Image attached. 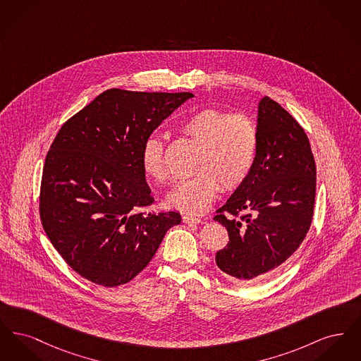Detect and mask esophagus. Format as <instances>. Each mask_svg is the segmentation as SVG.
Masks as SVG:
<instances>
[{
  "mask_svg": "<svg viewBox=\"0 0 361 361\" xmlns=\"http://www.w3.org/2000/svg\"><path fill=\"white\" fill-rule=\"evenodd\" d=\"M183 222L187 224H197L202 222V219L192 216V215H183Z\"/></svg>",
  "mask_w": 361,
  "mask_h": 361,
  "instance_id": "obj_1",
  "label": "esophagus"
}]
</instances>
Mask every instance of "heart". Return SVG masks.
Returning <instances> with one entry per match:
<instances>
[{
	"mask_svg": "<svg viewBox=\"0 0 361 361\" xmlns=\"http://www.w3.org/2000/svg\"><path fill=\"white\" fill-rule=\"evenodd\" d=\"M181 133L202 146L195 171L197 174L180 180L166 196V204L188 214H202L218 196L221 185L234 190L247 180L258 153V130L245 114L221 109H203L188 116L180 126ZM162 137H146L140 152L145 174L164 181L166 177Z\"/></svg>",
	"mask_w": 361,
	"mask_h": 361,
	"instance_id": "heart-1",
	"label": "heart"
}]
</instances>
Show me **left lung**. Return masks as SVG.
<instances>
[{
	"label": "left lung",
	"mask_w": 361,
	"mask_h": 361,
	"mask_svg": "<svg viewBox=\"0 0 361 361\" xmlns=\"http://www.w3.org/2000/svg\"><path fill=\"white\" fill-rule=\"evenodd\" d=\"M257 130L253 171L214 216L228 233L216 265L240 283L261 281L291 257L309 231L315 202V161L300 124L265 96Z\"/></svg>",
	"instance_id": "obj_1"
}]
</instances>
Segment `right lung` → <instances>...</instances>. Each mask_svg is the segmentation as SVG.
<instances>
[{"label": "right lung", "instance_id": "right-lung-1", "mask_svg": "<svg viewBox=\"0 0 361 361\" xmlns=\"http://www.w3.org/2000/svg\"><path fill=\"white\" fill-rule=\"evenodd\" d=\"M193 94L108 89L66 121L46 157L40 219L77 274L104 287L133 280L154 257L178 212L153 203L140 164L146 137Z\"/></svg>", "mask_w": 361, "mask_h": 361}]
</instances>
